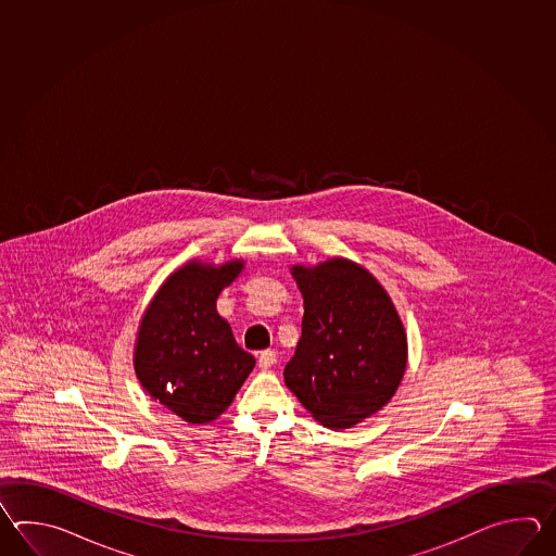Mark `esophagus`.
Returning <instances> with one entry per match:
<instances>
[{
  "label": "esophagus",
  "instance_id": "34e87169",
  "mask_svg": "<svg viewBox=\"0 0 556 556\" xmlns=\"http://www.w3.org/2000/svg\"><path fill=\"white\" fill-rule=\"evenodd\" d=\"M276 364V352L274 350H264V352H261V355H258V366H261V369H270V367Z\"/></svg>",
  "mask_w": 556,
  "mask_h": 556
}]
</instances>
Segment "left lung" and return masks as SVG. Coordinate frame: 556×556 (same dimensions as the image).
<instances>
[{"instance_id":"1","label":"left lung","mask_w":556,"mask_h":556,"mask_svg":"<svg viewBox=\"0 0 556 556\" xmlns=\"http://www.w3.org/2000/svg\"><path fill=\"white\" fill-rule=\"evenodd\" d=\"M292 274L304 318L283 381L321 426H355L390 402L402 381V319L378 280L354 262L333 258Z\"/></svg>"}]
</instances>
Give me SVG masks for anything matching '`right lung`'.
I'll return each mask as SVG.
<instances>
[{
	"instance_id": "obj_1",
	"label": "right lung",
	"mask_w": 556,
	"mask_h": 556,
	"mask_svg": "<svg viewBox=\"0 0 556 556\" xmlns=\"http://www.w3.org/2000/svg\"><path fill=\"white\" fill-rule=\"evenodd\" d=\"M242 262H189L170 274L147 307L135 348L142 388L189 424H208L232 403L254 357L238 345L216 312L220 290Z\"/></svg>"
}]
</instances>
